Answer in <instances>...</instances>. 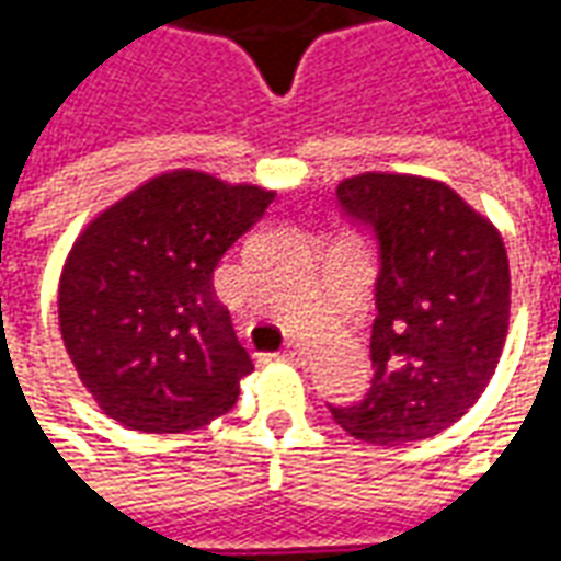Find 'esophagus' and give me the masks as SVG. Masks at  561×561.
<instances>
[{
	"mask_svg": "<svg viewBox=\"0 0 561 561\" xmlns=\"http://www.w3.org/2000/svg\"><path fill=\"white\" fill-rule=\"evenodd\" d=\"M279 357L285 364H306V348L304 345H288V348H282Z\"/></svg>",
	"mask_w": 561,
	"mask_h": 561,
	"instance_id": "obj_1",
	"label": "esophagus"
}]
</instances>
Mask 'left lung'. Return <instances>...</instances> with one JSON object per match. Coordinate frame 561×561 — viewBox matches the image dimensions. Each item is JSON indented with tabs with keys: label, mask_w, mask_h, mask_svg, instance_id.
Instances as JSON below:
<instances>
[{
	"label": "left lung",
	"mask_w": 561,
	"mask_h": 561,
	"mask_svg": "<svg viewBox=\"0 0 561 561\" xmlns=\"http://www.w3.org/2000/svg\"><path fill=\"white\" fill-rule=\"evenodd\" d=\"M336 204L376 243L378 316L373 385L330 414L376 445L438 435L478 402L505 345V243L454 188L421 176L360 173Z\"/></svg>",
	"instance_id": "obj_1"
}]
</instances>
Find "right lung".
I'll return each mask as SVG.
<instances>
[{
	"label": "right lung",
	"instance_id": "right-lung-1",
	"mask_svg": "<svg viewBox=\"0 0 561 561\" xmlns=\"http://www.w3.org/2000/svg\"><path fill=\"white\" fill-rule=\"evenodd\" d=\"M270 204L257 185L173 171L83 231L59 282V328L104 414L140 433H185L237 402L252 360L213 273Z\"/></svg>",
	"mask_w": 561,
	"mask_h": 561
}]
</instances>
